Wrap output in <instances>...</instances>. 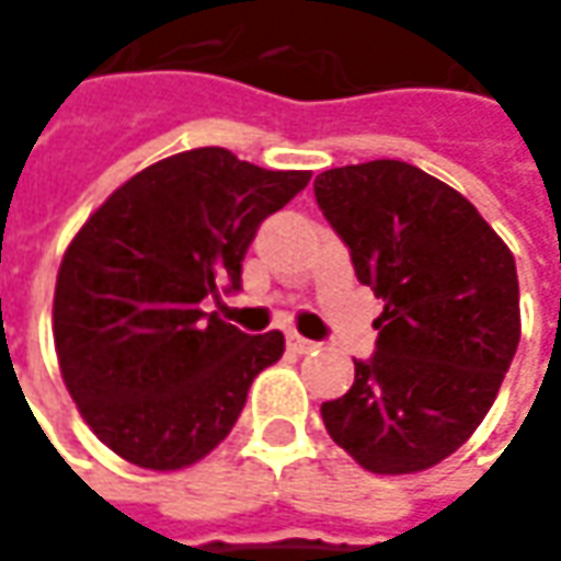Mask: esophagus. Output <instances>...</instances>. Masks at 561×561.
<instances>
[{
	"mask_svg": "<svg viewBox=\"0 0 561 561\" xmlns=\"http://www.w3.org/2000/svg\"><path fill=\"white\" fill-rule=\"evenodd\" d=\"M287 346H290L293 353H312V350H318V343H314V340H306V336H299L296 331L287 334Z\"/></svg>",
	"mask_w": 561,
	"mask_h": 561,
	"instance_id": "34e87169",
	"label": "esophagus"
}]
</instances>
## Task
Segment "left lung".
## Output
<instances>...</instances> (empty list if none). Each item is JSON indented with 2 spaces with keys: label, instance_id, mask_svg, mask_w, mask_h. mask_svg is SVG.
Returning a JSON list of instances; mask_svg holds the SVG:
<instances>
[{
  "label": "left lung",
  "instance_id": "8db88e82",
  "mask_svg": "<svg viewBox=\"0 0 561 561\" xmlns=\"http://www.w3.org/2000/svg\"><path fill=\"white\" fill-rule=\"evenodd\" d=\"M314 199L383 299L375 353L321 405L324 427L375 474L424 471L474 434L515 358V259L462 193L415 164L321 171Z\"/></svg>",
  "mask_w": 561,
  "mask_h": 561
}]
</instances>
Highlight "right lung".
<instances>
[{"mask_svg": "<svg viewBox=\"0 0 561 561\" xmlns=\"http://www.w3.org/2000/svg\"><path fill=\"white\" fill-rule=\"evenodd\" d=\"M221 146L149 164L80 227L55 284V353L80 415L121 459L174 471L237 424L284 334L249 336L203 312L243 290L259 225L309 184Z\"/></svg>", "mask_w": 561, "mask_h": 561, "instance_id": "add662e5", "label": "right lung"}]
</instances>
